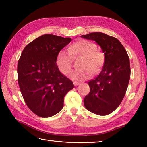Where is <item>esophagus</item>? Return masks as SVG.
<instances>
[{
  "label": "esophagus",
  "mask_w": 147,
  "mask_h": 147,
  "mask_svg": "<svg viewBox=\"0 0 147 147\" xmlns=\"http://www.w3.org/2000/svg\"><path fill=\"white\" fill-rule=\"evenodd\" d=\"M73 83H74V86H77V85H79L80 82H73Z\"/></svg>",
  "instance_id": "esophagus-1"
}]
</instances>
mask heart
Segmentation results:
<instances>
[{"label": "heart", "mask_w": 147, "mask_h": 147, "mask_svg": "<svg viewBox=\"0 0 147 147\" xmlns=\"http://www.w3.org/2000/svg\"><path fill=\"white\" fill-rule=\"evenodd\" d=\"M96 45L86 40H81L69 45L68 51L62 49L56 57V64L59 71L67 75L73 66V58L80 56L78 64L80 68L72 72L70 77L72 80L79 81L86 79L90 73L95 74L102 66L105 56L100 51H96Z\"/></svg>", "instance_id": "heart-1"}]
</instances>
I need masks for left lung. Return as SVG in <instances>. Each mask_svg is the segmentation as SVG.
I'll return each instance as SVG.
<instances>
[{"label":"left lung","instance_id":"obj_1","mask_svg":"<svg viewBox=\"0 0 147 147\" xmlns=\"http://www.w3.org/2000/svg\"><path fill=\"white\" fill-rule=\"evenodd\" d=\"M82 37L95 41L105 55L104 66L88 82L90 92L84 99V105L95 114H109L121 104L126 94L131 74L129 56L123 45L113 36L96 32Z\"/></svg>","mask_w":147,"mask_h":147}]
</instances>
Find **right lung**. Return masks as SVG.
<instances>
[{
  "label": "right lung",
  "instance_id": "add662e5",
  "mask_svg": "<svg viewBox=\"0 0 147 147\" xmlns=\"http://www.w3.org/2000/svg\"><path fill=\"white\" fill-rule=\"evenodd\" d=\"M71 40L46 34L28 43L21 53L18 63L19 86L28 107L40 117L57 114L63 107L65 95L74 88L56 64L59 52Z\"/></svg>",
  "mask_w": 147,
  "mask_h": 147
}]
</instances>
